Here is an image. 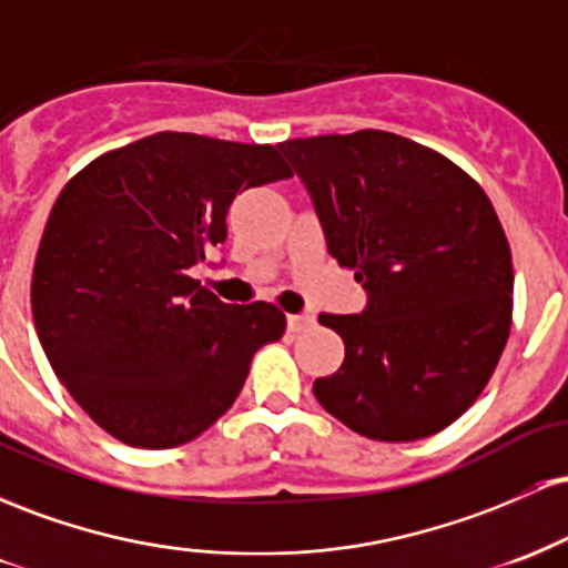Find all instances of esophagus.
<instances>
[{"instance_id": "obj_1", "label": "esophagus", "mask_w": 568, "mask_h": 568, "mask_svg": "<svg viewBox=\"0 0 568 568\" xmlns=\"http://www.w3.org/2000/svg\"><path fill=\"white\" fill-rule=\"evenodd\" d=\"M315 325V317L312 315H288V331L291 334H302V331L312 328Z\"/></svg>"}]
</instances>
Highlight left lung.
Wrapping results in <instances>:
<instances>
[{"instance_id": "8db88e82", "label": "left lung", "mask_w": 568, "mask_h": 568, "mask_svg": "<svg viewBox=\"0 0 568 568\" xmlns=\"http://www.w3.org/2000/svg\"><path fill=\"white\" fill-rule=\"evenodd\" d=\"M277 149L328 253L368 296L357 315H321L344 363L312 393L366 438L440 433L484 393L510 334L513 258L497 211L452 160L384 130Z\"/></svg>"}]
</instances>
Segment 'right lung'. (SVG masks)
I'll list each match as a JSON object with an SVG mask.
<instances>
[{"label":"right lung","mask_w":568,"mask_h":568,"mask_svg":"<svg viewBox=\"0 0 568 568\" xmlns=\"http://www.w3.org/2000/svg\"><path fill=\"white\" fill-rule=\"evenodd\" d=\"M291 179L270 143L154 133L90 162L55 200L31 277L39 344L98 427L135 448L197 438L285 315L192 277L240 192Z\"/></svg>","instance_id":"right-lung-1"}]
</instances>
